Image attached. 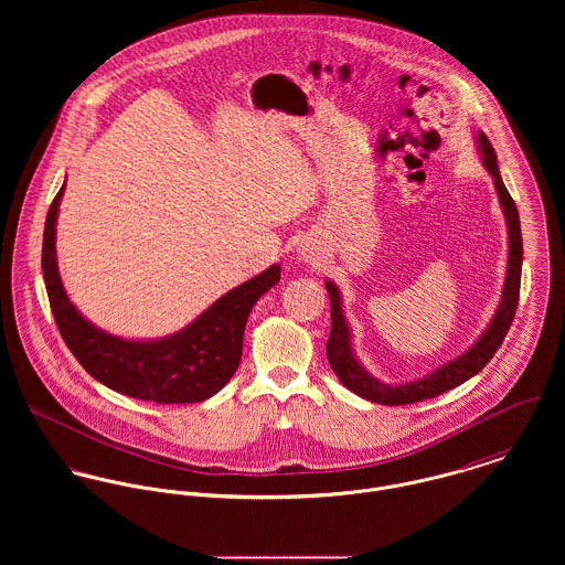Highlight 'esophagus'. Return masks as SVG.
<instances>
[{"label": "esophagus", "mask_w": 565, "mask_h": 565, "mask_svg": "<svg viewBox=\"0 0 565 565\" xmlns=\"http://www.w3.org/2000/svg\"><path fill=\"white\" fill-rule=\"evenodd\" d=\"M298 249H300V258H302L305 263H309V260H316V258H318V247H316V245H311V243H302Z\"/></svg>", "instance_id": "1"}]
</instances>
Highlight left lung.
Here are the masks:
<instances>
[{
	"instance_id": "obj_1",
	"label": "left lung",
	"mask_w": 565,
	"mask_h": 565,
	"mask_svg": "<svg viewBox=\"0 0 565 565\" xmlns=\"http://www.w3.org/2000/svg\"><path fill=\"white\" fill-rule=\"evenodd\" d=\"M477 150L481 154V161L487 173L493 180L500 209L507 222V235H509V256H507V274L502 285V296L498 302L495 313L487 323L479 339L466 348L461 354H457L452 361L435 367L422 379L408 381V383H383L376 376H372L365 365L359 361L354 348H352V330L350 323L343 316V302L341 291L332 280H326V291L330 296V318L332 328L326 343V354L332 372L345 385L352 394L370 401V403L387 404H413L435 398L439 394H446L448 390L459 387L461 383L477 376L484 365L491 361L495 350L502 345L504 334L515 318V307L520 300V278H522V233H520V215L515 209V202L511 200L495 162V152L491 143L487 141L483 132H477L475 137Z\"/></svg>"
}]
</instances>
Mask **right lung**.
Segmentation results:
<instances>
[{"label":"right lung","mask_w":565,"mask_h":565,"mask_svg":"<svg viewBox=\"0 0 565 565\" xmlns=\"http://www.w3.org/2000/svg\"><path fill=\"white\" fill-rule=\"evenodd\" d=\"M65 182L54 198L43 233V278L56 326L82 367L124 396L159 404L202 403L237 372L252 307L280 280V265L245 280L173 334L126 339L86 320L70 300L56 258V220Z\"/></svg>","instance_id":"add662e5"}]
</instances>
